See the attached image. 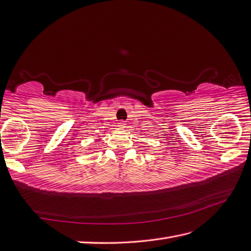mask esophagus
<instances>
[{"instance_id": "1", "label": "esophagus", "mask_w": 251, "mask_h": 251, "mask_svg": "<svg viewBox=\"0 0 251 251\" xmlns=\"http://www.w3.org/2000/svg\"><path fill=\"white\" fill-rule=\"evenodd\" d=\"M125 123L124 122H119V124H118V126H119V128H124L125 127Z\"/></svg>"}]
</instances>
